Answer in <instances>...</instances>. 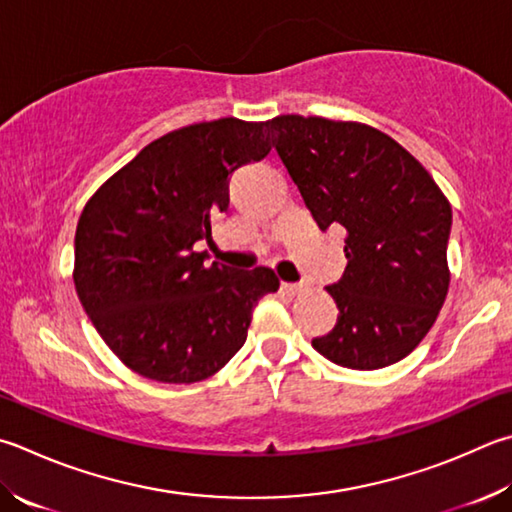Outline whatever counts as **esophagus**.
Returning <instances> with one entry per match:
<instances>
[{"label": "esophagus", "mask_w": 512, "mask_h": 512, "mask_svg": "<svg viewBox=\"0 0 512 512\" xmlns=\"http://www.w3.org/2000/svg\"><path fill=\"white\" fill-rule=\"evenodd\" d=\"M282 288L288 295H300L304 291H309V286L306 284H282Z\"/></svg>", "instance_id": "1"}]
</instances>
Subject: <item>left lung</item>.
Here are the masks:
<instances>
[{
    "instance_id": "1",
    "label": "left lung",
    "mask_w": 512,
    "mask_h": 512,
    "mask_svg": "<svg viewBox=\"0 0 512 512\" xmlns=\"http://www.w3.org/2000/svg\"><path fill=\"white\" fill-rule=\"evenodd\" d=\"M275 150L322 230H347V268L327 286L338 322L311 345L347 369H380L412 353L450 286V201L430 172L380 129L282 114Z\"/></svg>"
}]
</instances>
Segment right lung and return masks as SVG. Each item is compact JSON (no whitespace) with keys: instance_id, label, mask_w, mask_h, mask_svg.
Returning <instances> with one entry per match:
<instances>
[{"instance_id":"obj_1","label":"right lung","mask_w":512,"mask_h":512,"mask_svg":"<svg viewBox=\"0 0 512 512\" xmlns=\"http://www.w3.org/2000/svg\"><path fill=\"white\" fill-rule=\"evenodd\" d=\"M271 147V120L194 123L156 138L91 194L73 284L100 338L138 376H215L246 342L255 304L280 288L271 268L206 266L194 250L228 208V176Z\"/></svg>"}]
</instances>
